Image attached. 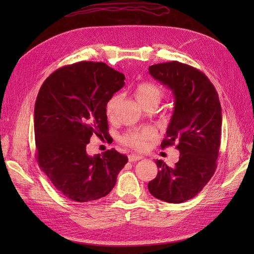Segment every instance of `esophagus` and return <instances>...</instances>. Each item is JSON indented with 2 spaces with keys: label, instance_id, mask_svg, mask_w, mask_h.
I'll return each instance as SVG.
<instances>
[{
  "label": "esophagus",
  "instance_id": "1",
  "mask_svg": "<svg viewBox=\"0 0 254 254\" xmlns=\"http://www.w3.org/2000/svg\"><path fill=\"white\" fill-rule=\"evenodd\" d=\"M128 159H129L130 162H136V161L143 159V157L142 156H137V155H133V153H131V155L128 156Z\"/></svg>",
  "mask_w": 254,
  "mask_h": 254
}]
</instances>
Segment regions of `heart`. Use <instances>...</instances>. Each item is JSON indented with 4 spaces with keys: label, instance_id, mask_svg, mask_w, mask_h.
<instances>
[{
    "label": "heart",
    "instance_id": "1",
    "mask_svg": "<svg viewBox=\"0 0 254 254\" xmlns=\"http://www.w3.org/2000/svg\"><path fill=\"white\" fill-rule=\"evenodd\" d=\"M163 95V90L158 87L157 84L149 81H142L140 83H137L133 90L134 98L143 108L149 105L158 106ZM120 102L121 96L114 95L109 99L108 103H107L106 117L108 118V120L112 121L115 118ZM155 131H153L151 128L146 127L142 129L132 130V131H128L122 136L121 141L125 146H127V147H130L134 150H143L146 148L148 142L155 140Z\"/></svg>",
    "mask_w": 254,
    "mask_h": 254
}]
</instances>
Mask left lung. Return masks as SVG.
<instances>
[{
	"label": "left lung",
	"instance_id": "obj_1",
	"mask_svg": "<svg viewBox=\"0 0 254 254\" xmlns=\"http://www.w3.org/2000/svg\"><path fill=\"white\" fill-rule=\"evenodd\" d=\"M153 78L167 86L175 108L161 147L176 144L180 151L174 167L157 160V177L148 183L150 194L160 200H190L210 181L216 170L220 146L221 107L210 79L196 67L178 61L148 67Z\"/></svg>",
	"mask_w": 254,
	"mask_h": 254
}]
</instances>
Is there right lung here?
I'll return each instance as SVG.
<instances>
[{
	"label": "right lung",
	"mask_w": 254,
	"mask_h": 254,
	"mask_svg": "<svg viewBox=\"0 0 254 254\" xmlns=\"http://www.w3.org/2000/svg\"><path fill=\"white\" fill-rule=\"evenodd\" d=\"M125 76L104 63L64 65L44 80L38 93L34 126L36 157L53 186L73 201L108 195L128 162L114 148L89 156L90 137L108 133L106 105L124 87Z\"/></svg>",
	"instance_id": "right-lung-1"
}]
</instances>
